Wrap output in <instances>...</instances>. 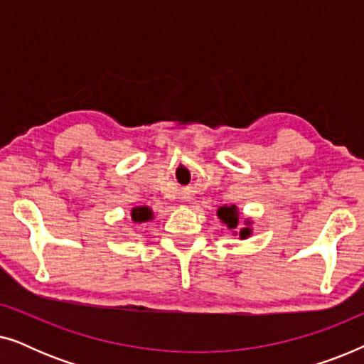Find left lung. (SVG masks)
<instances>
[{"label":"left lung","instance_id":"obj_1","mask_svg":"<svg viewBox=\"0 0 364 364\" xmlns=\"http://www.w3.org/2000/svg\"><path fill=\"white\" fill-rule=\"evenodd\" d=\"M217 215H218V218H220L223 223H227L228 228H235L238 225V212H237L235 205H232V207H220L217 210ZM248 235H250V228H242L240 237L242 238H247Z\"/></svg>","mask_w":364,"mask_h":364}]
</instances>
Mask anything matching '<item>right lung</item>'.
Here are the masks:
<instances>
[{"label": "right lung", "instance_id": "right-lung-1", "mask_svg": "<svg viewBox=\"0 0 364 364\" xmlns=\"http://www.w3.org/2000/svg\"><path fill=\"white\" fill-rule=\"evenodd\" d=\"M152 217L151 208L147 207H136L132 208V220L134 222H146Z\"/></svg>", "mask_w": 364, "mask_h": 364}]
</instances>
